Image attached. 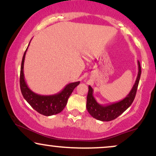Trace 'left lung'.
<instances>
[{"mask_svg": "<svg viewBox=\"0 0 156 156\" xmlns=\"http://www.w3.org/2000/svg\"><path fill=\"white\" fill-rule=\"evenodd\" d=\"M138 67H139V72L133 88L124 99L117 103L106 105L99 104L93 96L92 88L89 86V92L87 99V109L92 117L101 121H112L121 115L125 110H127V108H129L136 97L138 85L140 79L141 71L139 61H138Z\"/></svg>", "mask_w": 156, "mask_h": 156, "instance_id": "8db88e82", "label": "left lung"}]
</instances>
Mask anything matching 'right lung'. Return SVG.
I'll list each match as a JSON object with an SVG mask.
<instances>
[{
	"label": "right lung",
	"mask_w": 156,
	"mask_h": 156,
	"mask_svg": "<svg viewBox=\"0 0 156 156\" xmlns=\"http://www.w3.org/2000/svg\"><path fill=\"white\" fill-rule=\"evenodd\" d=\"M27 49L23 57L20 68V85L21 92L23 98L29 103L32 108L42 115L51 116L58 114L65 108L68 98L72 94L74 89L80 83V81L67 84L63 90L52 95H40L36 94L28 88L25 80L23 67H24L25 56H26Z\"/></svg>",
	"instance_id": "1"
}]
</instances>
